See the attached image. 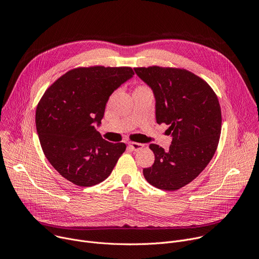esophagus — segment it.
<instances>
[{"label": "esophagus", "instance_id": "esophagus-1", "mask_svg": "<svg viewBox=\"0 0 259 259\" xmlns=\"http://www.w3.org/2000/svg\"><path fill=\"white\" fill-rule=\"evenodd\" d=\"M143 146H144V144L138 143V142H130V143H129V147H130V149L133 150V151H135V152L140 151L141 149H143Z\"/></svg>", "mask_w": 259, "mask_h": 259}]
</instances>
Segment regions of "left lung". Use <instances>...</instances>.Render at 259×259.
<instances>
[{
	"label": "left lung",
	"mask_w": 259,
	"mask_h": 259,
	"mask_svg": "<svg viewBox=\"0 0 259 259\" xmlns=\"http://www.w3.org/2000/svg\"><path fill=\"white\" fill-rule=\"evenodd\" d=\"M134 69L154 91L157 123L169 125L166 132L173 137L168 151L150 145L155 163L143 169L144 178L160 190H179L206 168L216 152L221 132L217 95L188 69L157 65Z\"/></svg>",
	"instance_id": "8db88e82"
}]
</instances>
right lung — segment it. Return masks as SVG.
Segmentation results:
<instances>
[{
  "label": "right lung",
  "instance_id": "right-lung-1",
  "mask_svg": "<svg viewBox=\"0 0 259 259\" xmlns=\"http://www.w3.org/2000/svg\"><path fill=\"white\" fill-rule=\"evenodd\" d=\"M133 75L129 66L76 67L40 99L35 127L44 155L76 186L92 187L106 179L125 152V143L104 140L94 124H100L110 94Z\"/></svg>",
  "mask_w": 259,
  "mask_h": 259
}]
</instances>
